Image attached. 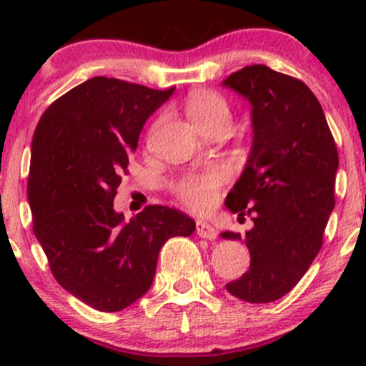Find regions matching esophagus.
<instances>
[{
    "label": "esophagus",
    "mask_w": 366,
    "mask_h": 366,
    "mask_svg": "<svg viewBox=\"0 0 366 366\" xmlns=\"http://www.w3.org/2000/svg\"><path fill=\"white\" fill-rule=\"evenodd\" d=\"M197 234L198 237L207 239V241H214L216 239V228L204 219L197 221Z\"/></svg>",
    "instance_id": "34e87169"
}]
</instances>
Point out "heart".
<instances>
[{
  "mask_svg": "<svg viewBox=\"0 0 366 366\" xmlns=\"http://www.w3.org/2000/svg\"><path fill=\"white\" fill-rule=\"evenodd\" d=\"M187 113L197 125L212 120H228V106L223 99L212 92H194L187 101ZM227 179L224 166H210L202 173L184 177L177 186L180 198L193 209H205L216 200L217 187Z\"/></svg>",
  "mask_w": 366,
  "mask_h": 366,
  "instance_id": "obj_1",
  "label": "heart"
}]
</instances>
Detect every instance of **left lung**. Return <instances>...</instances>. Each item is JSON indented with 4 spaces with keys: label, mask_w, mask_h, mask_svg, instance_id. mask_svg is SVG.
Listing matches in <instances>:
<instances>
[{
    "label": "left lung",
    "mask_w": 366,
    "mask_h": 366,
    "mask_svg": "<svg viewBox=\"0 0 366 366\" xmlns=\"http://www.w3.org/2000/svg\"><path fill=\"white\" fill-rule=\"evenodd\" d=\"M252 106V149L224 207L253 216V228L223 232L221 239L244 241L252 264L232 296L271 302L297 285L322 246L335 209L338 152L322 106L302 81L267 65H252L223 81Z\"/></svg>",
    "instance_id": "left-lung-1"
}]
</instances>
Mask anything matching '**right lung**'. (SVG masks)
I'll use <instances>...</instances> for the list:
<instances>
[{"label": "right lung", "mask_w": 366, "mask_h": 366, "mask_svg": "<svg viewBox=\"0 0 366 366\" xmlns=\"http://www.w3.org/2000/svg\"><path fill=\"white\" fill-rule=\"evenodd\" d=\"M173 92L92 77L54 101L33 134V232L56 282L99 312L145 296L162 244L197 228L169 207L150 205L129 221L113 207L143 125Z\"/></svg>", "instance_id": "obj_1"}]
</instances>
